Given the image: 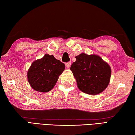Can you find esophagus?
I'll return each mask as SVG.
<instances>
[{
    "label": "esophagus",
    "mask_w": 135,
    "mask_h": 135,
    "mask_svg": "<svg viewBox=\"0 0 135 135\" xmlns=\"http://www.w3.org/2000/svg\"><path fill=\"white\" fill-rule=\"evenodd\" d=\"M65 66L67 67L68 68H69L71 67V62H68L65 63Z\"/></svg>",
    "instance_id": "esophagus-1"
}]
</instances>
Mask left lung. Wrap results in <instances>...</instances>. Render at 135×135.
Listing matches in <instances>:
<instances>
[{"label": "left lung", "mask_w": 135, "mask_h": 135, "mask_svg": "<svg viewBox=\"0 0 135 135\" xmlns=\"http://www.w3.org/2000/svg\"><path fill=\"white\" fill-rule=\"evenodd\" d=\"M75 58L76 61L71 65L70 70L79 90L91 95L104 91L110 82V65L96 54L81 53Z\"/></svg>", "instance_id": "left-lung-1"}]
</instances>
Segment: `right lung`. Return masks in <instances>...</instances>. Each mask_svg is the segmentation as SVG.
I'll return each instance as SVG.
<instances>
[{"mask_svg":"<svg viewBox=\"0 0 135 135\" xmlns=\"http://www.w3.org/2000/svg\"><path fill=\"white\" fill-rule=\"evenodd\" d=\"M65 68L64 63L53 55L46 54L31 64L27 73L28 82L34 90L48 92L55 86Z\"/></svg>","mask_w":135,"mask_h":135,"instance_id":"obj_1","label":"right lung"}]
</instances>
